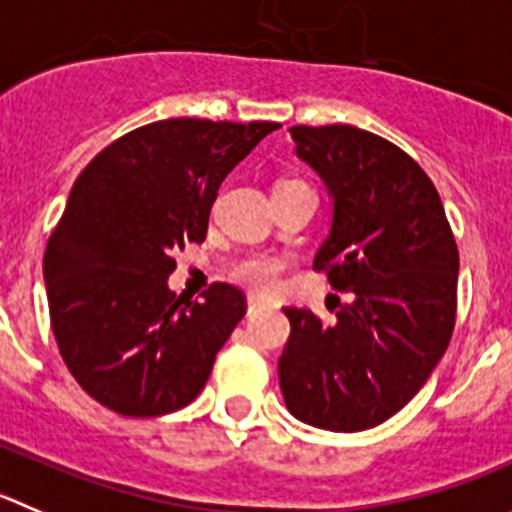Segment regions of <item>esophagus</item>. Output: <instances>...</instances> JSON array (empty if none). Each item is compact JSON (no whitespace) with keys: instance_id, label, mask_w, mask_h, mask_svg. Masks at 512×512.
<instances>
[{"instance_id":"1","label":"esophagus","mask_w":512,"mask_h":512,"mask_svg":"<svg viewBox=\"0 0 512 512\" xmlns=\"http://www.w3.org/2000/svg\"><path fill=\"white\" fill-rule=\"evenodd\" d=\"M260 308H262L260 298H255V295H250V298H247V313H255V310H260Z\"/></svg>"}]
</instances>
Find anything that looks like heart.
<instances>
[{"instance_id": "1", "label": "heart", "mask_w": 512, "mask_h": 512, "mask_svg": "<svg viewBox=\"0 0 512 512\" xmlns=\"http://www.w3.org/2000/svg\"><path fill=\"white\" fill-rule=\"evenodd\" d=\"M285 184H290V181H285ZM283 267V260H278V257L257 252V255H247L242 257V260L234 262L229 272H232V278L237 280V283L247 285V288H252L255 293L270 295L280 288Z\"/></svg>"}]
</instances>
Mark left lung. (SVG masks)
Segmentation results:
<instances>
[{
    "instance_id": "obj_1",
    "label": "left lung",
    "mask_w": 512,
    "mask_h": 512,
    "mask_svg": "<svg viewBox=\"0 0 512 512\" xmlns=\"http://www.w3.org/2000/svg\"><path fill=\"white\" fill-rule=\"evenodd\" d=\"M290 136L333 202L313 267L351 303L331 326L283 308L280 389L300 422L361 432L407 407L450 346L460 255L432 179L394 143L356 126H293Z\"/></svg>"
}]
</instances>
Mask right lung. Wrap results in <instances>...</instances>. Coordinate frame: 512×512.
I'll list each match as a JSON object with an SVG mask.
<instances>
[{
  "label": "right lung",
  "instance_id": "right-lung-1",
  "mask_svg": "<svg viewBox=\"0 0 512 512\" xmlns=\"http://www.w3.org/2000/svg\"><path fill=\"white\" fill-rule=\"evenodd\" d=\"M275 128L148 123L103 148L73 184L42 275L62 361L103 407L161 417L204 389L247 303L227 283L202 303L176 298L171 255L204 242L219 184Z\"/></svg>",
  "mask_w": 512,
  "mask_h": 512
}]
</instances>
